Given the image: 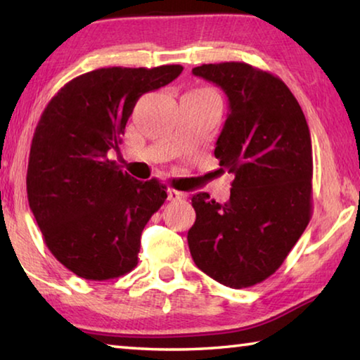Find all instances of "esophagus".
<instances>
[{
	"label": "esophagus",
	"instance_id": "obj_1",
	"mask_svg": "<svg viewBox=\"0 0 360 360\" xmlns=\"http://www.w3.org/2000/svg\"><path fill=\"white\" fill-rule=\"evenodd\" d=\"M186 193L174 191V188H168V200L169 202H179V200H184Z\"/></svg>",
	"mask_w": 360,
	"mask_h": 360
}]
</instances>
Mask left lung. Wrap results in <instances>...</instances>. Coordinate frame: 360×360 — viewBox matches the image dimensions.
<instances>
[{
	"label": "left lung",
	"instance_id": "obj_1",
	"mask_svg": "<svg viewBox=\"0 0 360 360\" xmlns=\"http://www.w3.org/2000/svg\"><path fill=\"white\" fill-rule=\"evenodd\" d=\"M192 75L216 84L229 112L214 155L235 174L230 200L192 197L187 233L200 270L241 289L273 275L311 216V136L300 105L281 79L241 62L202 65Z\"/></svg>",
	"mask_w": 360,
	"mask_h": 360
}]
</instances>
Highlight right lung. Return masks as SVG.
I'll use <instances>...</instances> for the list:
<instances>
[{"label":"right lung","mask_w":360,"mask_h":360,"mask_svg":"<svg viewBox=\"0 0 360 360\" xmlns=\"http://www.w3.org/2000/svg\"><path fill=\"white\" fill-rule=\"evenodd\" d=\"M181 65L100 68L49 101L30 149V210L60 264L105 281L138 264L141 231L167 198L157 179L138 181L108 152L119 149L138 98L181 75Z\"/></svg>","instance_id":"1"}]
</instances>
